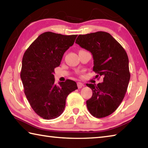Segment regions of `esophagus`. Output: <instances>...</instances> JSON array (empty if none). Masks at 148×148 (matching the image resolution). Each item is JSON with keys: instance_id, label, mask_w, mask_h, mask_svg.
Segmentation results:
<instances>
[{"instance_id": "1", "label": "esophagus", "mask_w": 148, "mask_h": 148, "mask_svg": "<svg viewBox=\"0 0 148 148\" xmlns=\"http://www.w3.org/2000/svg\"><path fill=\"white\" fill-rule=\"evenodd\" d=\"M77 87H78V88H81L83 87V86H84V85H83V83H81V82H77Z\"/></svg>"}]
</instances>
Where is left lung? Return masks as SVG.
Masks as SVG:
<instances>
[{
	"label": "left lung",
	"instance_id": "obj_1",
	"mask_svg": "<svg viewBox=\"0 0 148 148\" xmlns=\"http://www.w3.org/2000/svg\"><path fill=\"white\" fill-rule=\"evenodd\" d=\"M76 44L91 52L94 60L93 71L103 82L87 83L92 96L87 100L90 113L96 118L111 114L122 103L130 79L129 59L125 50L111 34L97 32L79 35Z\"/></svg>",
	"mask_w": 148,
	"mask_h": 148
}]
</instances>
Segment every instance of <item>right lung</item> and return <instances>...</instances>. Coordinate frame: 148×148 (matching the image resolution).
Segmentation results:
<instances>
[{
	"label": "right lung",
	"mask_w": 148,
	"mask_h": 148,
	"mask_svg": "<svg viewBox=\"0 0 148 148\" xmlns=\"http://www.w3.org/2000/svg\"><path fill=\"white\" fill-rule=\"evenodd\" d=\"M76 37L45 32L24 53L21 71L24 92L32 108L42 119L60 116L65 109L67 96L77 89L76 83L71 79L56 85L53 74Z\"/></svg>",
	"instance_id": "obj_1"
}]
</instances>
